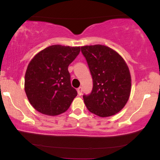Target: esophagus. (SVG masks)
Wrapping results in <instances>:
<instances>
[{
  "mask_svg": "<svg viewBox=\"0 0 160 160\" xmlns=\"http://www.w3.org/2000/svg\"><path fill=\"white\" fill-rule=\"evenodd\" d=\"M82 87H79L78 89V92L79 95H82Z\"/></svg>",
  "mask_w": 160,
  "mask_h": 160,
  "instance_id": "esophagus-1",
  "label": "esophagus"
}]
</instances>
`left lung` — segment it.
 I'll list each match as a JSON object with an SVG mask.
<instances>
[{"label":"left lung","mask_w":160,"mask_h":160,"mask_svg":"<svg viewBox=\"0 0 160 160\" xmlns=\"http://www.w3.org/2000/svg\"><path fill=\"white\" fill-rule=\"evenodd\" d=\"M92 77L93 88L83 95L91 113L101 117L115 115L127 103L131 92V74L122 57L107 46L81 47Z\"/></svg>","instance_id":"1"}]
</instances>
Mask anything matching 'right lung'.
Listing matches in <instances>:
<instances>
[{"mask_svg": "<svg viewBox=\"0 0 160 160\" xmlns=\"http://www.w3.org/2000/svg\"><path fill=\"white\" fill-rule=\"evenodd\" d=\"M80 52V47L52 45L29 62L25 91L30 104L38 112L57 116L68 109L78 92L71 86L68 68Z\"/></svg>", "mask_w": 160, "mask_h": 160, "instance_id": "right-lung-1", "label": "right lung"}]
</instances>
